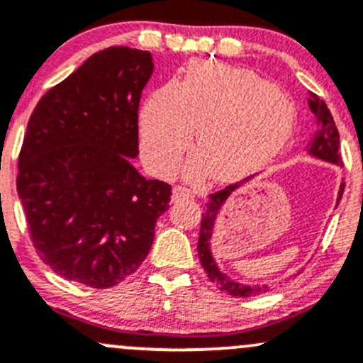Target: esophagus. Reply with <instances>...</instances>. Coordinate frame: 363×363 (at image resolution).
<instances>
[{"mask_svg":"<svg viewBox=\"0 0 363 363\" xmlns=\"http://www.w3.org/2000/svg\"><path fill=\"white\" fill-rule=\"evenodd\" d=\"M189 198H193V193H191L189 189H186L184 186H175L172 191V203L189 200Z\"/></svg>","mask_w":363,"mask_h":363,"instance_id":"34e87169","label":"esophagus"}]
</instances>
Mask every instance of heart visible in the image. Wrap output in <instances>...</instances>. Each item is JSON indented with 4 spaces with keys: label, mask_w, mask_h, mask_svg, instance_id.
Segmentation results:
<instances>
[{
    "label": "heart",
    "mask_w": 363,
    "mask_h": 363,
    "mask_svg": "<svg viewBox=\"0 0 363 363\" xmlns=\"http://www.w3.org/2000/svg\"><path fill=\"white\" fill-rule=\"evenodd\" d=\"M196 127L200 153L188 174L234 181L260 169L291 136L294 108L276 86L245 69L193 62L177 84L150 94L139 118L141 151L151 169L172 174Z\"/></svg>",
    "instance_id": "heart-1"
}]
</instances>
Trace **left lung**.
Returning <instances> with one entry per match:
<instances>
[{
    "instance_id": "1",
    "label": "left lung",
    "mask_w": 363,
    "mask_h": 363,
    "mask_svg": "<svg viewBox=\"0 0 363 363\" xmlns=\"http://www.w3.org/2000/svg\"><path fill=\"white\" fill-rule=\"evenodd\" d=\"M308 106L317 118V130L313 133L312 139L308 141V148L306 150H308V153L313 155V157L322 158V160H328L330 163H336V165L341 167L343 165V160H341L340 153V133H337V127L336 123H334V118L333 115H330L328 105H325L322 99H318L317 94L310 93ZM248 179L250 177H246V181H248ZM238 186H240V182H234V184L225 186L224 189L215 191V193L208 194V201L205 203V212L201 213L198 255H200V262L203 269H205L206 276H208L210 281H212L220 291L230 294V296L246 298L264 291V288L267 291V286H264V288H252V286H242L240 282L233 281L227 274H224L218 269L212 257V252H210V240H212L215 217H217L220 206L224 205L227 196H229ZM343 191L345 182H341L340 193H337V201L343 196Z\"/></svg>"
}]
</instances>
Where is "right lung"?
I'll use <instances>...</instances> for the list:
<instances>
[{
	"label": "right lung",
	"instance_id": "obj_1",
	"mask_svg": "<svg viewBox=\"0 0 363 363\" xmlns=\"http://www.w3.org/2000/svg\"><path fill=\"white\" fill-rule=\"evenodd\" d=\"M150 51H98L39 99L18 155L17 191L39 258L58 276L108 289L148 257L172 186L146 181L138 110Z\"/></svg>",
	"mask_w": 363,
	"mask_h": 363
}]
</instances>
